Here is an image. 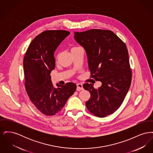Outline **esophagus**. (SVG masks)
I'll return each instance as SVG.
<instances>
[{
  "label": "esophagus",
  "mask_w": 153,
  "mask_h": 153,
  "mask_svg": "<svg viewBox=\"0 0 153 153\" xmlns=\"http://www.w3.org/2000/svg\"><path fill=\"white\" fill-rule=\"evenodd\" d=\"M83 89V87H82V84H77V91H80L81 90Z\"/></svg>",
  "instance_id": "obj_1"
}]
</instances>
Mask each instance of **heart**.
Returning a JSON list of instances; mask_svg holds the SVG:
<instances>
[{
	"instance_id": "1",
	"label": "heart",
	"mask_w": 153,
	"mask_h": 153,
	"mask_svg": "<svg viewBox=\"0 0 153 153\" xmlns=\"http://www.w3.org/2000/svg\"><path fill=\"white\" fill-rule=\"evenodd\" d=\"M77 48H79V47H73V48H72V49H71V51H73V50H74L75 49ZM58 57H59V55H58V56H57V58H58Z\"/></svg>"
}]
</instances>
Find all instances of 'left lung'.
<instances>
[{"mask_svg":"<svg viewBox=\"0 0 153 153\" xmlns=\"http://www.w3.org/2000/svg\"><path fill=\"white\" fill-rule=\"evenodd\" d=\"M74 34L76 41L86 51L91 77L102 84L97 89L92 84H83L91 94L85 105L95 116L105 117L120 107L131 85L126 45L111 30L91 29Z\"/></svg>","mask_w":153,"mask_h":153,"instance_id":"obj_1","label":"left lung"}]
</instances>
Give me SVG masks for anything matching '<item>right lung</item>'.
Wrapping results in <instances>:
<instances>
[{
    "mask_svg": "<svg viewBox=\"0 0 153 153\" xmlns=\"http://www.w3.org/2000/svg\"><path fill=\"white\" fill-rule=\"evenodd\" d=\"M69 34L61 30L45 31L31 41L23 58L26 92L36 108L47 116L60 111L76 89L73 82L53 87L50 76L56 64L54 53Z\"/></svg>",
    "mask_w": 153,
    "mask_h": 153,
    "instance_id": "1",
    "label": "right lung"
}]
</instances>
